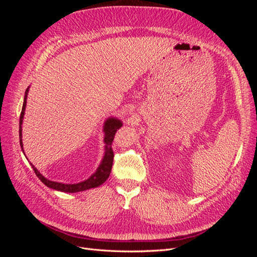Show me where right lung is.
I'll use <instances>...</instances> for the list:
<instances>
[{
  "instance_id": "1",
  "label": "right lung",
  "mask_w": 257,
  "mask_h": 257,
  "mask_svg": "<svg viewBox=\"0 0 257 257\" xmlns=\"http://www.w3.org/2000/svg\"><path fill=\"white\" fill-rule=\"evenodd\" d=\"M30 87L26 90V94H25V99H23V105H22V110L20 114V121H19V139H20V147L22 152L25 153V150H23V144H22V122H23V116H25L26 112V106H27V98H28V93H29ZM122 121L118 118H113V116H110V118L106 119L104 122V127L103 132L105 133L104 135V143H105V152H104V157L102 159V162L98 165L97 169L95 170L94 174H92L87 180L78 182V183H62V182H57V181H52L49 180L46 177H44L38 169L30 163L31 166H32L33 170L35 172L36 176L40 178V180L45 184L47 185L48 188L60 191V192H65V193H77V192H82L85 190H90L93 188H97V186L102 185L110 175L111 172V167H112V161H113V151L111 149V144L113 141V137L115 132L118 131L122 126Z\"/></svg>"
}]
</instances>
